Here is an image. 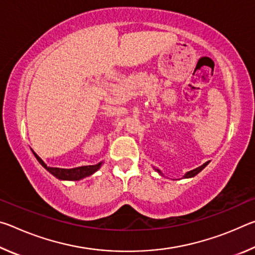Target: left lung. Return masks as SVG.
Segmentation results:
<instances>
[{"label":"left lung","mask_w":255,"mask_h":255,"mask_svg":"<svg viewBox=\"0 0 255 255\" xmlns=\"http://www.w3.org/2000/svg\"><path fill=\"white\" fill-rule=\"evenodd\" d=\"M208 163H209V162H206L205 164H202V165H201V166H199V167H197V169H195V170H192V171H189V172H188V173L184 175V178H192V176H195V175H197L198 173H199V172H200V171H202V170H204V169H205V167L207 166V164H208ZM157 172H158V173H161V171H158V170H157Z\"/></svg>","instance_id":"8db88e82"}]
</instances>
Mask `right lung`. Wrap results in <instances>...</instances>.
<instances>
[{"instance_id": "obj_1", "label": "right lung", "mask_w": 255, "mask_h": 255, "mask_svg": "<svg viewBox=\"0 0 255 255\" xmlns=\"http://www.w3.org/2000/svg\"><path fill=\"white\" fill-rule=\"evenodd\" d=\"M34 156L37 157L38 161L40 162V164L44 167H46L51 174L55 175L56 178H58L60 180H72V181H76V180H81L85 178V176H89L93 174L94 172L98 171L101 167L102 163H99L97 165H89V166H80V167H75V169H59V167H50L47 166V164L42 161V159L38 156L36 153H33Z\"/></svg>"}]
</instances>
